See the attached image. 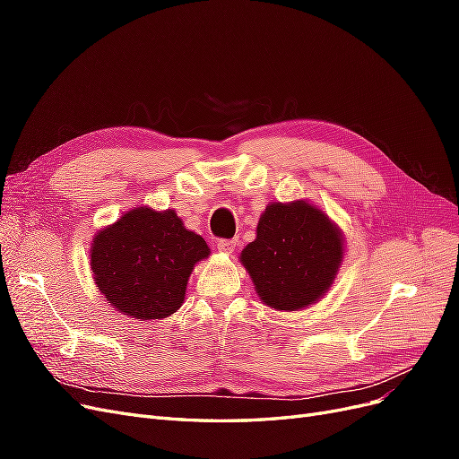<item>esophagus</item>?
I'll return each mask as SVG.
<instances>
[{"label":"esophagus","instance_id":"esophagus-1","mask_svg":"<svg viewBox=\"0 0 459 459\" xmlns=\"http://www.w3.org/2000/svg\"><path fill=\"white\" fill-rule=\"evenodd\" d=\"M216 247H218V251H220V253H226V255H230V253H233V251H235V241H233V239H220Z\"/></svg>","mask_w":459,"mask_h":459}]
</instances>
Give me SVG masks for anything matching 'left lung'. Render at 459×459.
I'll return each instance as SVG.
<instances>
[{
  "label": "left lung",
  "instance_id": "left-lung-1",
  "mask_svg": "<svg viewBox=\"0 0 459 459\" xmlns=\"http://www.w3.org/2000/svg\"><path fill=\"white\" fill-rule=\"evenodd\" d=\"M342 233L307 201L272 203L262 212L256 239L241 251L260 300L293 312L327 293L342 262Z\"/></svg>",
  "mask_w": 459,
  "mask_h": 459
}]
</instances>
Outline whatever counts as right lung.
<instances>
[{
    "label": "right lung",
    "instance_id": "right-lung-1",
    "mask_svg": "<svg viewBox=\"0 0 459 459\" xmlns=\"http://www.w3.org/2000/svg\"><path fill=\"white\" fill-rule=\"evenodd\" d=\"M90 253L93 281L110 307L143 322L182 307L193 266L211 248L172 208L137 206L97 231Z\"/></svg>",
    "mask_w": 459,
    "mask_h": 459
}]
</instances>
